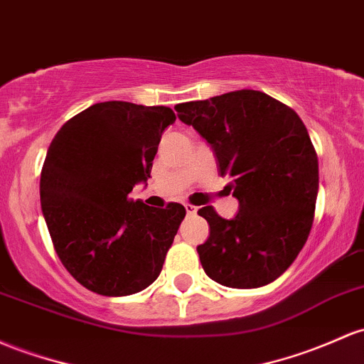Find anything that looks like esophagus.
Instances as JSON below:
<instances>
[{"label":"esophagus","mask_w":364,"mask_h":364,"mask_svg":"<svg viewBox=\"0 0 364 364\" xmlns=\"http://www.w3.org/2000/svg\"><path fill=\"white\" fill-rule=\"evenodd\" d=\"M185 209H186V214H188V215L197 214V207L191 205V203H185Z\"/></svg>","instance_id":"34e87169"}]
</instances>
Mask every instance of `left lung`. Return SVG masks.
<instances>
[{"label": "left lung", "mask_w": 364, "mask_h": 364, "mask_svg": "<svg viewBox=\"0 0 364 364\" xmlns=\"http://www.w3.org/2000/svg\"><path fill=\"white\" fill-rule=\"evenodd\" d=\"M214 151L238 200L235 218L210 205L198 214L209 238L197 247L203 271L230 289L274 282L309 237L318 197V155L304 122L262 91L238 90L174 107Z\"/></svg>", "instance_id": "1"}]
</instances>
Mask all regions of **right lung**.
Returning a JSON list of instances; mask_svg holds the SVG:
<instances>
[{
    "label": "right lung",
    "mask_w": 364,
    "mask_h": 364,
    "mask_svg": "<svg viewBox=\"0 0 364 364\" xmlns=\"http://www.w3.org/2000/svg\"><path fill=\"white\" fill-rule=\"evenodd\" d=\"M174 121L169 107L95 103L63 124L48 149L43 215L62 264L91 292L136 294L161 274L185 207L157 209L127 195L150 178L164 129Z\"/></svg>",
    "instance_id": "obj_1"
}]
</instances>
